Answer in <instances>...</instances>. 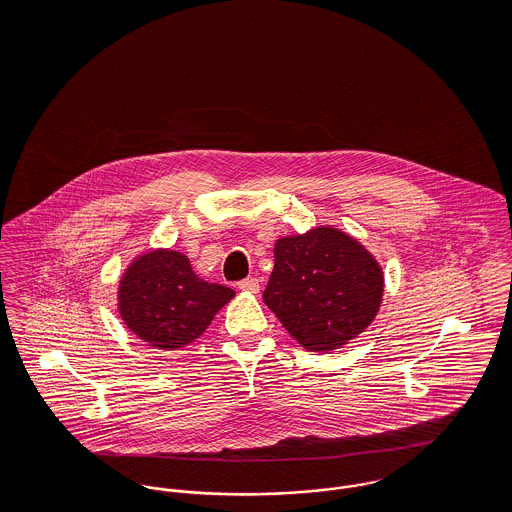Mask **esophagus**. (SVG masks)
Masks as SVG:
<instances>
[{
  "mask_svg": "<svg viewBox=\"0 0 512 512\" xmlns=\"http://www.w3.org/2000/svg\"><path fill=\"white\" fill-rule=\"evenodd\" d=\"M238 290L246 293H258L260 292V284L256 278H246L242 282H238Z\"/></svg>",
  "mask_w": 512,
  "mask_h": 512,
  "instance_id": "esophagus-1",
  "label": "esophagus"
}]
</instances>
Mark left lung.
Here are the masks:
<instances>
[{"label": "left lung", "instance_id": "8db88e82", "mask_svg": "<svg viewBox=\"0 0 512 512\" xmlns=\"http://www.w3.org/2000/svg\"><path fill=\"white\" fill-rule=\"evenodd\" d=\"M384 274L347 232L317 226L274 246L264 303L307 351H333L361 335L378 313Z\"/></svg>", "mask_w": 512, "mask_h": 512}]
</instances>
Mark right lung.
Listing matches in <instances>:
<instances>
[{
	"label": "right lung",
	"mask_w": 512,
	"mask_h": 512,
	"mask_svg": "<svg viewBox=\"0 0 512 512\" xmlns=\"http://www.w3.org/2000/svg\"><path fill=\"white\" fill-rule=\"evenodd\" d=\"M232 297L234 290L201 280L185 254L157 248L126 268L118 313L144 343L175 351L199 339Z\"/></svg>",
	"instance_id": "1"
}]
</instances>
